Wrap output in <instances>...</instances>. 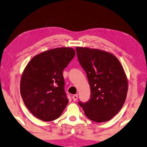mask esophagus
I'll use <instances>...</instances> for the list:
<instances>
[{
    "instance_id": "obj_1",
    "label": "esophagus",
    "mask_w": 147,
    "mask_h": 147,
    "mask_svg": "<svg viewBox=\"0 0 147 147\" xmlns=\"http://www.w3.org/2000/svg\"><path fill=\"white\" fill-rule=\"evenodd\" d=\"M72 99H73L74 101H76L78 99V94H75L72 96Z\"/></svg>"
}]
</instances>
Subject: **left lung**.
<instances>
[{"instance_id": "obj_1", "label": "left lung", "mask_w": 147, "mask_h": 147, "mask_svg": "<svg viewBox=\"0 0 147 147\" xmlns=\"http://www.w3.org/2000/svg\"><path fill=\"white\" fill-rule=\"evenodd\" d=\"M76 51L90 87V99L79 105L91 121H109L120 111L126 98L128 80L123 67L110 53L81 47H77Z\"/></svg>"}]
</instances>
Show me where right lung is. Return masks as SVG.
<instances>
[{"instance_id": "1", "label": "right lung", "mask_w": 147, "mask_h": 147, "mask_svg": "<svg viewBox=\"0 0 147 147\" xmlns=\"http://www.w3.org/2000/svg\"><path fill=\"white\" fill-rule=\"evenodd\" d=\"M75 55L71 47L50 49L36 55L25 67L21 79V95L27 109L38 119L54 121L68 103L63 70Z\"/></svg>"}]
</instances>
